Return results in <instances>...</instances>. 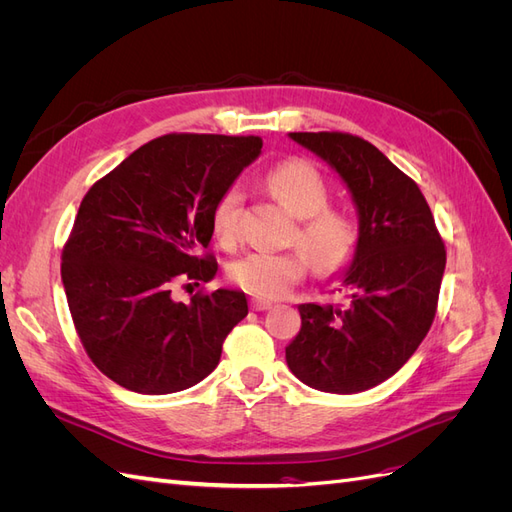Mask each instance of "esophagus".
<instances>
[{
	"label": "esophagus",
	"instance_id": "1",
	"mask_svg": "<svg viewBox=\"0 0 512 512\" xmlns=\"http://www.w3.org/2000/svg\"><path fill=\"white\" fill-rule=\"evenodd\" d=\"M273 303L267 301V299H252V309H256V312H265V309H271Z\"/></svg>",
	"mask_w": 512,
	"mask_h": 512
}]
</instances>
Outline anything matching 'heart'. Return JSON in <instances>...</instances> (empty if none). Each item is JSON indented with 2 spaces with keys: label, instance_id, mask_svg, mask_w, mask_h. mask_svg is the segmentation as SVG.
I'll return each mask as SVG.
<instances>
[{
  "label": "heart",
  "instance_id": "b5f03b06",
  "mask_svg": "<svg viewBox=\"0 0 512 512\" xmlns=\"http://www.w3.org/2000/svg\"><path fill=\"white\" fill-rule=\"evenodd\" d=\"M267 183L271 192L301 220L294 239L308 254L301 250L247 252L232 262L228 275L239 288L258 299H280L307 275L309 258L324 275L342 271L356 252L359 232L348 215L329 209L327 179L312 162L294 158L277 164ZM241 205L243 190L237 183L228 185L215 200L211 228L220 243L237 239Z\"/></svg>",
  "mask_w": 512,
  "mask_h": 512
}]
</instances>
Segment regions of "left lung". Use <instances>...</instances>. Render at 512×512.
Returning <instances> with one entry per match:
<instances>
[{"label":"left lung","mask_w":512,"mask_h":512,"mask_svg":"<svg viewBox=\"0 0 512 512\" xmlns=\"http://www.w3.org/2000/svg\"><path fill=\"white\" fill-rule=\"evenodd\" d=\"M346 183L359 245L339 275L344 303L299 305L286 363L303 384L350 395L374 389L421 346L446 267L444 243L418 185L359 136L290 132Z\"/></svg>","instance_id":"1"}]
</instances>
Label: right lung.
I'll return each mask as SVG.
<instances>
[{
	"instance_id": "1",
	"label": "right lung",
	"mask_w": 512,
	"mask_h": 512,
	"mask_svg": "<svg viewBox=\"0 0 512 512\" xmlns=\"http://www.w3.org/2000/svg\"><path fill=\"white\" fill-rule=\"evenodd\" d=\"M262 149L258 136L166 134L91 185L61 254L76 333L104 376L168 395L218 367L247 316L241 290L173 299L179 280L211 282V211Z\"/></svg>"
}]
</instances>
